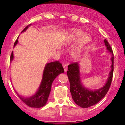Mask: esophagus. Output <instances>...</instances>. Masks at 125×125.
Here are the masks:
<instances>
[{
  "label": "esophagus",
  "instance_id": "34e87169",
  "mask_svg": "<svg viewBox=\"0 0 125 125\" xmlns=\"http://www.w3.org/2000/svg\"><path fill=\"white\" fill-rule=\"evenodd\" d=\"M63 68H64V72H66L67 71V64H64L63 65Z\"/></svg>",
  "mask_w": 125,
  "mask_h": 125
}]
</instances>
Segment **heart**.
<instances>
[{"instance_id": "heart-1", "label": "heart", "mask_w": 125, "mask_h": 125, "mask_svg": "<svg viewBox=\"0 0 125 125\" xmlns=\"http://www.w3.org/2000/svg\"><path fill=\"white\" fill-rule=\"evenodd\" d=\"M79 40L80 41L73 54L75 58L79 56L82 48L90 41L91 38L90 36L85 34V33L81 30L73 29L69 31L63 41L64 46H71Z\"/></svg>"}]
</instances>
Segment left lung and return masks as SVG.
<instances>
[{
	"label": "left lung",
	"instance_id": "obj_1",
	"mask_svg": "<svg viewBox=\"0 0 125 125\" xmlns=\"http://www.w3.org/2000/svg\"><path fill=\"white\" fill-rule=\"evenodd\" d=\"M104 42L107 50L112 55V65L110 66L111 71L106 82L101 88L96 90H90L84 86L82 83L78 62L73 63L68 66L67 74L71 86L70 91L72 97L75 104L83 108H87L98 103L105 96L111 84L113 73V53L107 40L104 39Z\"/></svg>",
	"mask_w": 125,
	"mask_h": 125
}]
</instances>
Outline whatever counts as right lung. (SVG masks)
<instances>
[{
    "instance_id": "obj_1",
    "label": "right lung",
    "mask_w": 125,
    "mask_h": 125,
    "mask_svg": "<svg viewBox=\"0 0 125 125\" xmlns=\"http://www.w3.org/2000/svg\"><path fill=\"white\" fill-rule=\"evenodd\" d=\"M31 25V24L26 27L21 32L25 31L28 27ZM18 38L17 39L14 44V47L18 44ZM13 52H12L10 56L11 62L13 60ZM63 72V67L62 66V64L60 63L59 62L56 61L48 63L44 67L43 72L42 79L36 94L29 97H23L20 95H19V97L29 107L40 108L44 106L48 101L53 82L59 74Z\"/></svg>"
}]
</instances>
